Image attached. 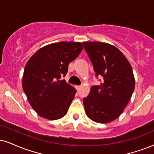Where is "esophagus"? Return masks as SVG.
<instances>
[{
    "mask_svg": "<svg viewBox=\"0 0 154 154\" xmlns=\"http://www.w3.org/2000/svg\"><path fill=\"white\" fill-rule=\"evenodd\" d=\"M75 88H76V89H77V91H79V89H80V88H81V86H79V85H76Z\"/></svg>",
    "mask_w": 154,
    "mask_h": 154,
    "instance_id": "esophagus-1",
    "label": "esophagus"
}]
</instances>
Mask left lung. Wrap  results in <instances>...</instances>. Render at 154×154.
Returning a JSON list of instances; mask_svg holds the SVG:
<instances>
[{"mask_svg": "<svg viewBox=\"0 0 154 154\" xmlns=\"http://www.w3.org/2000/svg\"><path fill=\"white\" fill-rule=\"evenodd\" d=\"M84 48L92 63L100 85L91 87L83 99L88 117L97 123H109L124 112L135 88L131 66L123 53L112 45L101 42H84Z\"/></svg>", "mask_w": 154, "mask_h": 154, "instance_id": "obj_1", "label": "left lung"}]
</instances>
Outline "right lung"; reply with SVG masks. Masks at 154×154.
<instances>
[{
	"label": "right lung",
	"mask_w": 154,
	"mask_h": 154,
	"mask_svg": "<svg viewBox=\"0 0 154 154\" xmlns=\"http://www.w3.org/2000/svg\"><path fill=\"white\" fill-rule=\"evenodd\" d=\"M83 50L81 42H60L38 50L25 67L23 89L28 102L40 116L56 120L63 117L76 94L65 77L70 62Z\"/></svg>",
	"instance_id": "add662e5"
}]
</instances>
